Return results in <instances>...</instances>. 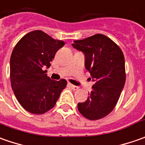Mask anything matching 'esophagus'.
I'll return each mask as SVG.
<instances>
[{"mask_svg": "<svg viewBox=\"0 0 145 145\" xmlns=\"http://www.w3.org/2000/svg\"><path fill=\"white\" fill-rule=\"evenodd\" d=\"M68 86H69L72 89H73V90H76V89H78V87L76 86H73V85H72V84H70V83L68 84Z\"/></svg>", "mask_w": 145, "mask_h": 145, "instance_id": "34e87169", "label": "esophagus"}]
</instances>
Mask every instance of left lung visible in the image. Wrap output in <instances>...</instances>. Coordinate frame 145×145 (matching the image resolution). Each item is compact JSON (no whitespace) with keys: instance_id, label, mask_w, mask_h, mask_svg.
Segmentation results:
<instances>
[{"instance_id":"left-lung-1","label":"left lung","mask_w":145,"mask_h":145,"mask_svg":"<svg viewBox=\"0 0 145 145\" xmlns=\"http://www.w3.org/2000/svg\"><path fill=\"white\" fill-rule=\"evenodd\" d=\"M72 45L85 54L86 69L94 82L86 101L77 104L78 110L88 120H100L114 110L124 86L123 53L114 41L101 34L75 40Z\"/></svg>"}]
</instances>
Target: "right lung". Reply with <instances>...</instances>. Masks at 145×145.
I'll return each mask as SVG.
<instances>
[{
    "mask_svg": "<svg viewBox=\"0 0 145 145\" xmlns=\"http://www.w3.org/2000/svg\"><path fill=\"white\" fill-rule=\"evenodd\" d=\"M64 43L38 30L26 34L14 47L10 57L11 86L28 112L42 114L53 108L67 86L64 79L52 80L45 70Z\"/></svg>",
    "mask_w": 145,
    "mask_h": 145,
    "instance_id": "1",
    "label": "right lung"
}]
</instances>
